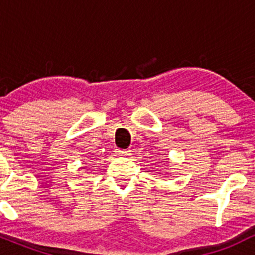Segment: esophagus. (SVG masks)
<instances>
[{"label": "esophagus", "instance_id": "1", "mask_svg": "<svg viewBox=\"0 0 255 255\" xmlns=\"http://www.w3.org/2000/svg\"><path fill=\"white\" fill-rule=\"evenodd\" d=\"M116 153L121 154V156H129L130 150H121V148H116Z\"/></svg>", "mask_w": 255, "mask_h": 255}]
</instances>
